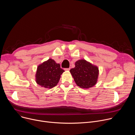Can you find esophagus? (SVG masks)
Here are the masks:
<instances>
[{
    "mask_svg": "<svg viewBox=\"0 0 135 135\" xmlns=\"http://www.w3.org/2000/svg\"><path fill=\"white\" fill-rule=\"evenodd\" d=\"M70 70V68H65V70L66 71H69Z\"/></svg>",
    "mask_w": 135,
    "mask_h": 135,
    "instance_id": "34e87169",
    "label": "esophagus"
}]
</instances>
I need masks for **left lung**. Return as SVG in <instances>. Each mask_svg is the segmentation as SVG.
<instances>
[{
    "instance_id": "obj_1",
    "label": "left lung",
    "mask_w": 135,
    "mask_h": 135,
    "mask_svg": "<svg viewBox=\"0 0 135 135\" xmlns=\"http://www.w3.org/2000/svg\"><path fill=\"white\" fill-rule=\"evenodd\" d=\"M75 65V68H71L70 72L77 85L89 89L97 83L99 75L98 67L84 59L77 61Z\"/></svg>"
}]
</instances>
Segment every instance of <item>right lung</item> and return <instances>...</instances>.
<instances>
[{
    "label": "right lung",
    "mask_w": 135,
    "mask_h": 135,
    "mask_svg": "<svg viewBox=\"0 0 135 135\" xmlns=\"http://www.w3.org/2000/svg\"><path fill=\"white\" fill-rule=\"evenodd\" d=\"M65 71L60 68L59 64L49 59L37 67L36 82L42 87L51 89L58 83L61 75Z\"/></svg>",
    "instance_id": "right-lung-1"
}]
</instances>
